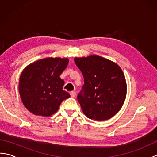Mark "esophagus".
Wrapping results in <instances>:
<instances>
[{
	"label": "esophagus",
	"instance_id": "obj_1",
	"mask_svg": "<svg viewBox=\"0 0 157 157\" xmlns=\"http://www.w3.org/2000/svg\"><path fill=\"white\" fill-rule=\"evenodd\" d=\"M70 95H71V97L72 98H74L75 97V95H76V92H70Z\"/></svg>",
	"mask_w": 157,
	"mask_h": 157
}]
</instances>
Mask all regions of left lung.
<instances>
[{
  "instance_id": "left-lung-1",
  "label": "left lung",
  "mask_w": 157,
  "mask_h": 157,
  "mask_svg": "<svg viewBox=\"0 0 157 157\" xmlns=\"http://www.w3.org/2000/svg\"><path fill=\"white\" fill-rule=\"evenodd\" d=\"M84 84L78 95L83 113L97 120L111 118L121 109L126 97L124 73L115 63L98 55L75 58Z\"/></svg>"
}]
</instances>
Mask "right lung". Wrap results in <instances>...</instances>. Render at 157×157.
Segmentation results:
<instances>
[{"label": "right lung", "instance_id": "1", "mask_svg": "<svg viewBox=\"0 0 157 157\" xmlns=\"http://www.w3.org/2000/svg\"><path fill=\"white\" fill-rule=\"evenodd\" d=\"M69 63L66 58H46L26 67L19 78V92L23 105L36 115L54 114L64 100L70 97L63 90L60 75Z\"/></svg>", "mask_w": 157, "mask_h": 157}]
</instances>
